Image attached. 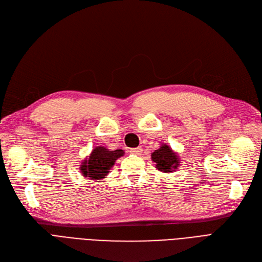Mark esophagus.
I'll return each instance as SVG.
<instances>
[{
  "label": "esophagus",
  "instance_id": "1",
  "mask_svg": "<svg viewBox=\"0 0 262 262\" xmlns=\"http://www.w3.org/2000/svg\"><path fill=\"white\" fill-rule=\"evenodd\" d=\"M130 152L135 153V154H139L141 152V147H135V149L130 150Z\"/></svg>",
  "mask_w": 262,
  "mask_h": 262
}]
</instances>
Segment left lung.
Returning a JSON list of instances; mask_svg holds the SVG:
<instances>
[{
  "label": "left lung",
  "mask_w": 262,
  "mask_h": 262,
  "mask_svg": "<svg viewBox=\"0 0 262 262\" xmlns=\"http://www.w3.org/2000/svg\"><path fill=\"white\" fill-rule=\"evenodd\" d=\"M152 161L156 164V168L162 172H172L179 167V156L172 151L168 144L163 143L158 150L151 154Z\"/></svg>",
  "instance_id": "obj_1"
}]
</instances>
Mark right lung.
<instances>
[{
  "instance_id": "1",
  "label": "right lung",
  "mask_w": 262,
  "mask_h": 262,
  "mask_svg": "<svg viewBox=\"0 0 262 262\" xmlns=\"http://www.w3.org/2000/svg\"><path fill=\"white\" fill-rule=\"evenodd\" d=\"M123 155L124 151L121 149L110 151L105 146H96L80 165L81 173L84 178L91 180L104 179L109 173V170L115 166L117 159Z\"/></svg>"
}]
</instances>
